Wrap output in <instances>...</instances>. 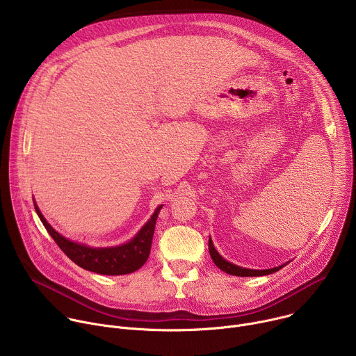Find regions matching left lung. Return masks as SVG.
Listing matches in <instances>:
<instances>
[{
	"label": "left lung",
	"mask_w": 356,
	"mask_h": 356,
	"mask_svg": "<svg viewBox=\"0 0 356 356\" xmlns=\"http://www.w3.org/2000/svg\"><path fill=\"white\" fill-rule=\"evenodd\" d=\"M209 250H210V257L213 259V262L217 265V268H220L222 272L228 273V275H232V276H241V277H249V276H266V275H270V273H275L277 270H280L282 268H284L289 262L280 265V266H276V268H272V269H248V268H242V266H238V265H234L231 262H228L227 259H224L218 250L214 248V243L211 241V238L209 239Z\"/></svg>",
	"instance_id": "1"
}]
</instances>
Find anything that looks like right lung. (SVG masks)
Masks as SVG:
<instances>
[{"label": "right lung", "mask_w": 356, "mask_h": 356, "mask_svg": "<svg viewBox=\"0 0 356 356\" xmlns=\"http://www.w3.org/2000/svg\"><path fill=\"white\" fill-rule=\"evenodd\" d=\"M33 206L38 217L44 225L46 231L54 238L58 246L66 253L76 265L80 268L107 276H118L128 275L145 265L149 258L152 238L155 232V224L158 216L163 206H159L155 213L152 214L149 221L139 229V232L128 242L118 246H107V248H94L86 243L74 242L59 234L52 225H50L46 218L42 216L39 207L36 206L33 198Z\"/></svg>", "instance_id": "obj_1"}]
</instances>
